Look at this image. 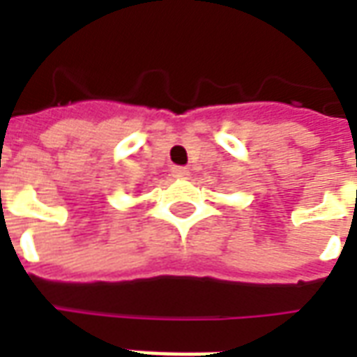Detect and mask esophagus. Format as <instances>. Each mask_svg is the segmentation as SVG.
<instances>
[{"label":"esophagus","mask_w":357,"mask_h":357,"mask_svg":"<svg viewBox=\"0 0 357 357\" xmlns=\"http://www.w3.org/2000/svg\"><path fill=\"white\" fill-rule=\"evenodd\" d=\"M172 176L178 179H187L189 178V170H187V168H181V166H178V168H174V170H172Z\"/></svg>","instance_id":"esophagus-1"}]
</instances>
